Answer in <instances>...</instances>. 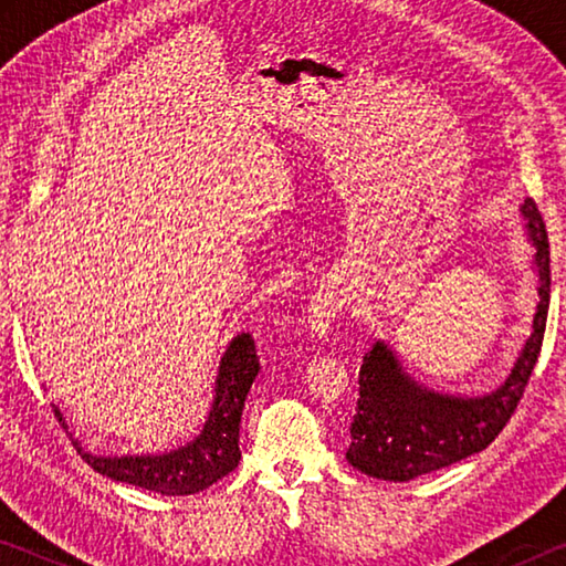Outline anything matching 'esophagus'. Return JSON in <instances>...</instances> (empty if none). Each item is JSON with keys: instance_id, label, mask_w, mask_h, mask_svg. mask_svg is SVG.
I'll return each mask as SVG.
<instances>
[{"instance_id": "esophagus-1", "label": "esophagus", "mask_w": 566, "mask_h": 566, "mask_svg": "<svg viewBox=\"0 0 566 566\" xmlns=\"http://www.w3.org/2000/svg\"><path fill=\"white\" fill-rule=\"evenodd\" d=\"M352 302V290L344 284H327L322 286L319 292L312 294V304H310V329L317 334V337H324L332 329V322L337 314Z\"/></svg>"}]
</instances>
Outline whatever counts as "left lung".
<instances>
[{
    "mask_svg": "<svg viewBox=\"0 0 566 566\" xmlns=\"http://www.w3.org/2000/svg\"><path fill=\"white\" fill-rule=\"evenodd\" d=\"M522 214L536 249L539 304L532 337L526 339L510 379L479 399L434 395L411 381L385 342H377L364 354L359 367V399L349 427L347 459L359 472L389 482H409L482 452L512 419L539 359L552 286L549 237L534 199L522 205Z\"/></svg>",
    "mask_w": 566,
    "mask_h": 566,
    "instance_id": "8db88e82",
    "label": "left lung"
}]
</instances>
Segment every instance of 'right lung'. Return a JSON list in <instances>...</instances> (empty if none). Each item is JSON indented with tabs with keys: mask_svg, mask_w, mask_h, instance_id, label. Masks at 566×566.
<instances>
[{
	"mask_svg": "<svg viewBox=\"0 0 566 566\" xmlns=\"http://www.w3.org/2000/svg\"><path fill=\"white\" fill-rule=\"evenodd\" d=\"M256 371H260V359H256L254 342L249 334H239L219 364L214 405L202 434L195 442L161 457H97L84 452L74 442L76 452L94 472L112 476L114 482H127L167 496L202 492L239 464V457H242L239 452V424H242L244 399ZM52 409L54 417L62 421L60 409Z\"/></svg>",
	"mask_w": 566,
	"mask_h": 566,
	"instance_id": "obj_1",
	"label": "right lung"
}]
</instances>
